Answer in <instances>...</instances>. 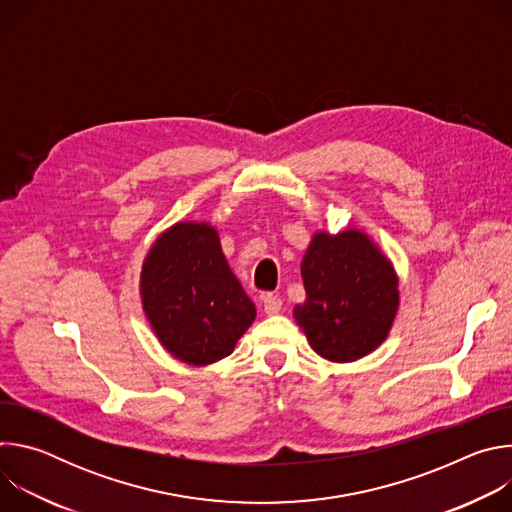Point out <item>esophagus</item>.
Wrapping results in <instances>:
<instances>
[{"mask_svg": "<svg viewBox=\"0 0 512 512\" xmlns=\"http://www.w3.org/2000/svg\"><path fill=\"white\" fill-rule=\"evenodd\" d=\"M281 300L277 298V296H267L265 300H263V308H265V314L267 316H275V314H279L281 312Z\"/></svg>", "mask_w": 512, "mask_h": 512, "instance_id": "1", "label": "esophagus"}]
</instances>
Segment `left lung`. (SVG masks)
Masks as SVG:
<instances>
[{"label": "left lung", "instance_id": "1", "mask_svg": "<svg viewBox=\"0 0 512 512\" xmlns=\"http://www.w3.org/2000/svg\"><path fill=\"white\" fill-rule=\"evenodd\" d=\"M306 302L294 308L312 350L354 362L377 350L399 312V275L364 231H316L302 259Z\"/></svg>", "mask_w": 512, "mask_h": 512}]
</instances>
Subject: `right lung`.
<instances>
[{"instance_id":"obj_1","label":"right lung","mask_w":512,"mask_h":512,"mask_svg":"<svg viewBox=\"0 0 512 512\" xmlns=\"http://www.w3.org/2000/svg\"><path fill=\"white\" fill-rule=\"evenodd\" d=\"M139 296L164 350L190 367L229 356L257 316L218 231L204 221H180L156 239L141 265Z\"/></svg>"}]
</instances>
